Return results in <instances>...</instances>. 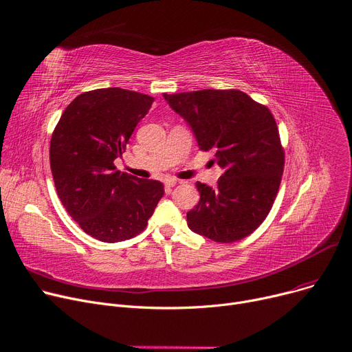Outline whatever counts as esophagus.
<instances>
[{"label":"esophagus","instance_id":"34e87169","mask_svg":"<svg viewBox=\"0 0 352 352\" xmlns=\"http://www.w3.org/2000/svg\"><path fill=\"white\" fill-rule=\"evenodd\" d=\"M177 185V180L176 179H166L164 180V186H166V189L167 190H170L173 186H176Z\"/></svg>","mask_w":352,"mask_h":352}]
</instances>
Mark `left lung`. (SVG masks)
<instances>
[{"label": "left lung", "mask_w": 352, "mask_h": 352, "mask_svg": "<svg viewBox=\"0 0 352 352\" xmlns=\"http://www.w3.org/2000/svg\"><path fill=\"white\" fill-rule=\"evenodd\" d=\"M164 98L192 129L199 147L213 150L223 170L214 189L196 183L200 199L188 212V226L222 243L248 236L270 213L285 162L272 113L239 90H199Z\"/></svg>", "instance_id": "8db88e82"}]
</instances>
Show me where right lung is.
<instances>
[{"label":"right lung","instance_id":"add662e5","mask_svg":"<svg viewBox=\"0 0 352 352\" xmlns=\"http://www.w3.org/2000/svg\"><path fill=\"white\" fill-rule=\"evenodd\" d=\"M153 100L119 87L82 93L65 107L50 142V166L63 206L102 242L136 236L164 193L160 182L114 166Z\"/></svg>","mask_w":352,"mask_h":352}]
</instances>
